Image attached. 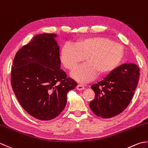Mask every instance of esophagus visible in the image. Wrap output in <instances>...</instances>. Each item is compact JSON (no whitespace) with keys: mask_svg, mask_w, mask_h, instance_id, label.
Instances as JSON below:
<instances>
[{"mask_svg":"<svg viewBox=\"0 0 148 148\" xmlns=\"http://www.w3.org/2000/svg\"><path fill=\"white\" fill-rule=\"evenodd\" d=\"M85 88V86H84L83 85H78L77 86V89L78 90H84Z\"/></svg>","mask_w":148,"mask_h":148,"instance_id":"esophagus-1","label":"esophagus"}]
</instances>
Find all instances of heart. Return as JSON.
Instances as JSON below:
<instances>
[{"instance_id": "obj_1", "label": "heart", "mask_w": 148, "mask_h": 148, "mask_svg": "<svg viewBox=\"0 0 148 148\" xmlns=\"http://www.w3.org/2000/svg\"><path fill=\"white\" fill-rule=\"evenodd\" d=\"M124 49L122 45L105 37H90L78 44L67 42L63 45L61 60L65 68L73 70L72 77L78 82L85 83L95 79L99 74H107L115 71L122 62Z\"/></svg>"}]
</instances>
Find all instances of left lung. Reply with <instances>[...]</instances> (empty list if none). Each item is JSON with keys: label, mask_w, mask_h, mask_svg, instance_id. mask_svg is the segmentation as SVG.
<instances>
[{"label": "left lung", "mask_w": 148, "mask_h": 148, "mask_svg": "<svg viewBox=\"0 0 148 148\" xmlns=\"http://www.w3.org/2000/svg\"><path fill=\"white\" fill-rule=\"evenodd\" d=\"M140 69L134 63L119 66L105 79L91 86L95 92L90 108L98 117L108 119L120 114L131 101L137 88Z\"/></svg>", "instance_id": "left-lung-1"}]
</instances>
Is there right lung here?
<instances>
[{
  "label": "right lung",
  "instance_id": "add662e5",
  "mask_svg": "<svg viewBox=\"0 0 148 148\" xmlns=\"http://www.w3.org/2000/svg\"><path fill=\"white\" fill-rule=\"evenodd\" d=\"M56 34H37L17 52L11 66V83L20 105L42 121L56 118L66 105V95L77 83L60 69Z\"/></svg>",
  "mask_w": 148,
  "mask_h": 148
}]
</instances>
